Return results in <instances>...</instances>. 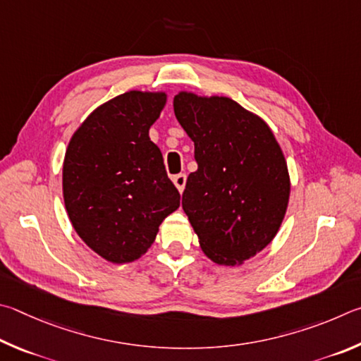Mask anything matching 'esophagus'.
Here are the masks:
<instances>
[{
	"mask_svg": "<svg viewBox=\"0 0 361 361\" xmlns=\"http://www.w3.org/2000/svg\"><path fill=\"white\" fill-rule=\"evenodd\" d=\"M173 182H174V185L177 187V190L182 193V192H184V188H185V184H187V174H184V173L176 174L173 177Z\"/></svg>",
	"mask_w": 361,
	"mask_h": 361,
	"instance_id": "34e87169",
	"label": "esophagus"
}]
</instances>
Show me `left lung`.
<instances>
[{
	"instance_id": "left-lung-1",
	"label": "left lung",
	"mask_w": 361,
	"mask_h": 361,
	"mask_svg": "<svg viewBox=\"0 0 361 361\" xmlns=\"http://www.w3.org/2000/svg\"><path fill=\"white\" fill-rule=\"evenodd\" d=\"M174 114L198 163L182 207L204 254L235 267L279 231L290 195L286 158L269 126L230 98L180 92Z\"/></svg>"
}]
</instances>
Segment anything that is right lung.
Returning a JSON list of instances; mask_svg holds the SVG:
<instances>
[{
    "instance_id": "obj_1",
    "label": "right lung",
    "mask_w": 361,
    "mask_h": 361,
    "mask_svg": "<svg viewBox=\"0 0 361 361\" xmlns=\"http://www.w3.org/2000/svg\"><path fill=\"white\" fill-rule=\"evenodd\" d=\"M164 93L126 92L94 109L69 141L63 198L74 230L112 263L136 260L180 204L149 128Z\"/></svg>"
}]
</instances>
